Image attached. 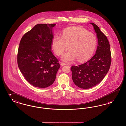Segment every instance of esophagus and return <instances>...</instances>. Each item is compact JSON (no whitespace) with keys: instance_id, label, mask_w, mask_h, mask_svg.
I'll list each match as a JSON object with an SVG mask.
<instances>
[{"instance_id":"34e87169","label":"esophagus","mask_w":126,"mask_h":126,"mask_svg":"<svg viewBox=\"0 0 126 126\" xmlns=\"http://www.w3.org/2000/svg\"><path fill=\"white\" fill-rule=\"evenodd\" d=\"M60 64H61V66H65V65H67V64L65 63H63V62H61V63H60Z\"/></svg>"}]
</instances>
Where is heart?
<instances>
[{
    "label": "heart",
    "mask_w": 126,
    "mask_h": 126,
    "mask_svg": "<svg viewBox=\"0 0 126 126\" xmlns=\"http://www.w3.org/2000/svg\"><path fill=\"white\" fill-rule=\"evenodd\" d=\"M96 36L79 27H70L63 31L62 36H54L52 46L56 54L61 55L68 48L70 50L63 54L61 59L69 62L76 60L84 62L89 59L96 47Z\"/></svg>",
    "instance_id": "b5f03b06"
}]
</instances>
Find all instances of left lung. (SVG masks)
Here are the masks:
<instances>
[{
	"instance_id": "1",
	"label": "left lung",
	"mask_w": 126,
	"mask_h": 126,
	"mask_svg": "<svg viewBox=\"0 0 126 126\" xmlns=\"http://www.w3.org/2000/svg\"><path fill=\"white\" fill-rule=\"evenodd\" d=\"M98 39L95 54L86 63L71 67L73 81L82 89H89L99 84L105 77L111 64L110 45L107 37L93 23Z\"/></svg>"
}]
</instances>
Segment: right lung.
I'll list each match as a JSON object with an SVG mask.
<instances>
[{
    "instance_id": "add662e5",
    "label": "right lung",
    "mask_w": 126,
    "mask_h": 126,
    "mask_svg": "<svg viewBox=\"0 0 126 126\" xmlns=\"http://www.w3.org/2000/svg\"><path fill=\"white\" fill-rule=\"evenodd\" d=\"M56 24H38L24 34L19 44L18 67L32 85L46 88L54 83L60 67L52 53L53 27Z\"/></svg>"
}]
</instances>
